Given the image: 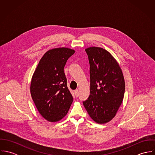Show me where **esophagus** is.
Wrapping results in <instances>:
<instances>
[{"label": "esophagus", "mask_w": 155, "mask_h": 155, "mask_svg": "<svg viewBox=\"0 0 155 155\" xmlns=\"http://www.w3.org/2000/svg\"><path fill=\"white\" fill-rule=\"evenodd\" d=\"M74 92L75 95H76V97H78V95H79V90H78V89H76V90L74 91Z\"/></svg>", "instance_id": "1"}]
</instances>
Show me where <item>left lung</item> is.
<instances>
[{"label": "left lung", "instance_id": "1", "mask_svg": "<svg viewBox=\"0 0 155 155\" xmlns=\"http://www.w3.org/2000/svg\"><path fill=\"white\" fill-rule=\"evenodd\" d=\"M90 65V95L83 102L91 119L97 124L110 122L124 100L125 80L116 60L107 50L96 46L85 49Z\"/></svg>", "mask_w": 155, "mask_h": 155}]
</instances>
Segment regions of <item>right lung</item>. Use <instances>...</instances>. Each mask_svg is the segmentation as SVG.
I'll use <instances>...</instances> for the list:
<instances>
[{
  "label": "right lung",
  "mask_w": 155,
  "mask_h": 155,
  "mask_svg": "<svg viewBox=\"0 0 155 155\" xmlns=\"http://www.w3.org/2000/svg\"><path fill=\"white\" fill-rule=\"evenodd\" d=\"M74 52L65 47L48 51L33 74L30 84L32 99L39 113L49 122L62 119L73 101L67 86L64 67Z\"/></svg>",
  "instance_id": "add662e5"
}]
</instances>
